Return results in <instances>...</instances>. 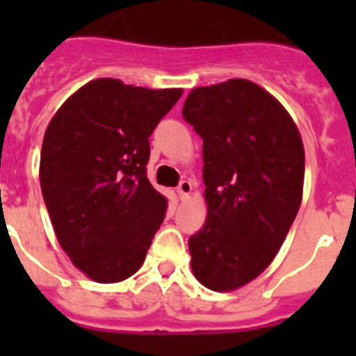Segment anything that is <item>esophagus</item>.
Wrapping results in <instances>:
<instances>
[{
  "label": "esophagus",
  "instance_id": "obj_1",
  "mask_svg": "<svg viewBox=\"0 0 356 356\" xmlns=\"http://www.w3.org/2000/svg\"><path fill=\"white\" fill-rule=\"evenodd\" d=\"M190 194H192V183H190V181H181V183H179V186H177L179 200L184 201Z\"/></svg>",
  "mask_w": 356,
  "mask_h": 356
}]
</instances>
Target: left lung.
Wrapping results in <instances>:
<instances>
[{"instance_id": "left-lung-1", "label": "left lung", "mask_w": 356, "mask_h": 356, "mask_svg": "<svg viewBox=\"0 0 356 356\" xmlns=\"http://www.w3.org/2000/svg\"><path fill=\"white\" fill-rule=\"evenodd\" d=\"M183 118L203 138L207 220L190 236L192 271L233 292L273 262L303 200L305 149L288 111L257 83L190 92Z\"/></svg>"}]
</instances>
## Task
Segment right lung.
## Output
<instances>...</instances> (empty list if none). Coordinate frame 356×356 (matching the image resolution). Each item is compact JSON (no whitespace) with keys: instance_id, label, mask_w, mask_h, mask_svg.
<instances>
[{"instance_id":"1","label":"right lung","mask_w":356,"mask_h":356,"mask_svg":"<svg viewBox=\"0 0 356 356\" xmlns=\"http://www.w3.org/2000/svg\"><path fill=\"white\" fill-rule=\"evenodd\" d=\"M181 96L103 77L72 94L47 125L42 195L60 248L92 281H125L144 264L168 205L145 175L147 138Z\"/></svg>"}]
</instances>
